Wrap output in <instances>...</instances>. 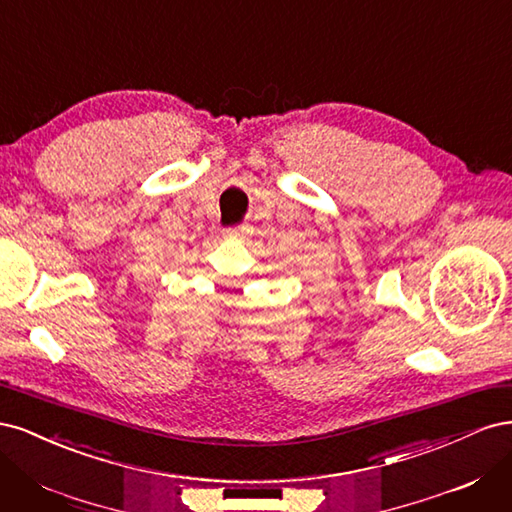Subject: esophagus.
Instances as JSON below:
<instances>
[{
    "label": "esophagus",
    "instance_id": "1",
    "mask_svg": "<svg viewBox=\"0 0 512 512\" xmlns=\"http://www.w3.org/2000/svg\"><path fill=\"white\" fill-rule=\"evenodd\" d=\"M241 235H243V228L241 226H228V228H224V237H228V239H237Z\"/></svg>",
    "mask_w": 512,
    "mask_h": 512
}]
</instances>
